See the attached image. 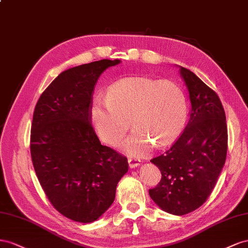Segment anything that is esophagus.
<instances>
[{
    "label": "esophagus",
    "mask_w": 248,
    "mask_h": 248,
    "mask_svg": "<svg viewBox=\"0 0 248 248\" xmlns=\"http://www.w3.org/2000/svg\"><path fill=\"white\" fill-rule=\"evenodd\" d=\"M128 162H129V166H130V168H135V167H137V166H139V165H140V161H139V160H137V159H132V158H129Z\"/></svg>",
    "instance_id": "esophagus-1"
}]
</instances>
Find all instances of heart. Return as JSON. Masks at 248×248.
I'll list each match as a JSON object with an SVG mask.
<instances>
[{
	"mask_svg": "<svg viewBox=\"0 0 248 248\" xmlns=\"http://www.w3.org/2000/svg\"><path fill=\"white\" fill-rule=\"evenodd\" d=\"M185 93L170 81L150 78H126L114 83L107 97H97L91 108L94 130L105 143L116 146L130 126H136L126 138L124 151L141 157L155 143L166 146L180 136L187 120Z\"/></svg>",
	"mask_w": 248,
	"mask_h": 248,
	"instance_id": "b5f03b06",
	"label": "heart"
}]
</instances>
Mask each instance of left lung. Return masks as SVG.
<instances>
[{
  "instance_id": "1",
  "label": "left lung",
  "mask_w": 248,
  "mask_h": 248,
  "mask_svg": "<svg viewBox=\"0 0 248 248\" xmlns=\"http://www.w3.org/2000/svg\"><path fill=\"white\" fill-rule=\"evenodd\" d=\"M191 103L190 119L172 146L151 160L162 174L150 189L163 211L185 215L208 200L225 163L228 128L219 96L191 70L180 66Z\"/></svg>"
}]
</instances>
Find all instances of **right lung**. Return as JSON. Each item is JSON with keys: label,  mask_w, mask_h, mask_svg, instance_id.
Listing matches in <instances>:
<instances>
[{"label": "right lung", "mask_w": 248, "mask_h": 248, "mask_svg": "<svg viewBox=\"0 0 248 248\" xmlns=\"http://www.w3.org/2000/svg\"><path fill=\"white\" fill-rule=\"evenodd\" d=\"M118 63L103 59L64 70L34 110L30 151L35 172L53 207L74 221L100 218L129 169L124 155L101 144L90 123L96 81Z\"/></svg>", "instance_id": "right-lung-1"}]
</instances>
